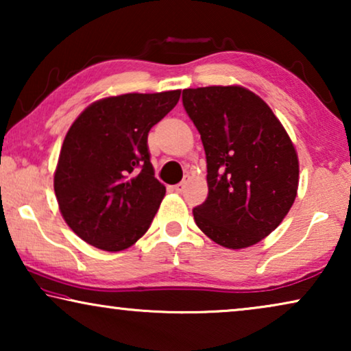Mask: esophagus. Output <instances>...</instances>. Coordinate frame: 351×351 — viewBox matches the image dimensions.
Masks as SVG:
<instances>
[{
  "instance_id": "1",
  "label": "esophagus",
  "mask_w": 351,
  "mask_h": 351,
  "mask_svg": "<svg viewBox=\"0 0 351 351\" xmlns=\"http://www.w3.org/2000/svg\"><path fill=\"white\" fill-rule=\"evenodd\" d=\"M186 180H189V177H186L185 180H182L180 184H177V185H174V190L176 191H179V193H182V191L185 190V185H186Z\"/></svg>"
}]
</instances>
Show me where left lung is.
Wrapping results in <instances>:
<instances>
[{"label": "left lung", "instance_id": "1", "mask_svg": "<svg viewBox=\"0 0 351 351\" xmlns=\"http://www.w3.org/2000/svg\"><path fill=\"white\" fill-rule=\"evenodd\" d=\"M182 102L198 129L209 193L193 209L201 232L220 246L243 249L282 222L299 186V160L280 119L241 86L184 89Z\"/></svg>", "mask_w": 351, "mask_h": 351}]
</instances>
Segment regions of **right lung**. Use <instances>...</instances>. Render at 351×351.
<instances>
[{
  "label": "right lung",
  "mask_w": 351,
  "mask_h": 351,
  "mask_svg": "<svg viewBox=\"0 0 351 351\" xmlns=\"http://www.w3.org/2000/svg\"><path fill=\"white\" fill-rule=\"evenodd\" d=\"M179 97L180 90L107 97L71 124L54 191L66 225L90 246L123 251L150 228L166 189L155 179L148 132Z\"/></svg>",
  "instance_id": "right-lung-1"
}]
</instances>
